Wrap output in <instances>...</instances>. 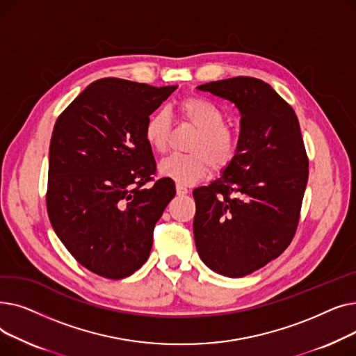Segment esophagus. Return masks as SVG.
Returning a JSON list of instances; mask_svg holds the SVG:
<instances>
[{
	"label": "esophagus",
	"instance_id": "obj_1",
	"mask_svg": "<svg viewBox=\"0 0 356 356\" xmlns=\"http://www.w3.org/2000/svg\"><path fill=\"white\" fill-rule=\"evenodd\" d=\"M176 192H177L179 196H184V195L189 193V189L186 188V186H183V184H177L176 186Z\"/></svg>",
	"mask_w": 356,
	"mask_h": 356
}]
</instances>
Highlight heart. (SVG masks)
I'll return each instance as SVG.
<instances>
[{
  "mask_svg": "<svg viewBox=\"0 0 356 356\" xmlns=\"http://www.w3.org/2000/svg\"><path fill=\"white\" fill-rule=\"evenodd\" d=\"M179 120L192 125L189 154H172L159 164L164 177L179 184H193L207 176L211 168L223 172L238 156L239 138L236 131L223 122L222 111L212 102L197 95H189L176 105ZM172 118L165 111L153 112L144 125V140L154 153L163 154L170 143Z\"/></svg>",
  "mask_w": 356,
  "mask_h": 356,
  "instance_id": "obj_1",
  "label": "heart"
}]
</instances>
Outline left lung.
<instances>
[{
	"instance_id": "obj_1",
	"label": "left lung",
	"mask_w": 356,
	"mask_h": 356,
	"mask_svg": "<svg viewBox=\"0 0 356 356\" xmlns=\"http://www.w3.org/2000/svg\"><path fill=\"white\" fill-rule=\"evenodd\" d=\"M241 112L239 149L223 175L193 191V234L211 270L244 277L294 238L309 179V157L294 109L266 82L236 76L197 86Z\"/></svg>"
}]
</instances>
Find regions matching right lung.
Masks as SVG:
<instances>
[{"mask_svg":"<svg viewBox=\"0 0 356 356\" xmlns=\"http://www.w3.org/2000/svg\"><path fill=\"white\" fill-rule=\"evenodd\" d=\"M175 89L98 79L54 124L49 219L73 258L101 277L121 280L145 263L156 222L176 195L173 181L154 180L156 160L144 140L147 118Z\"/></svg>","mask_w":356,"mask_h":356,"instance_id":"1","label":"right lung"}]
</instances>
